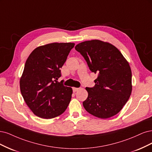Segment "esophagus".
Listing matches in <instances>:
<instances>
[{
	"label": "esophagus",
	"mask_w": 152,
	"mask_h": 152,
	"mask_svg": "<svg viewBox=\"0 0 152 152\" xmlns=\"http://www.w3.org/2000/svg\"><path fill=\"white\" fill-rule=\"evenodd\" d=\"M79 89H80V88H75V87H74V88H72V90H73V91H74V92H76V91L79 90Z\"/></svg>",
	"instance_id": "1"
}]
</instances>
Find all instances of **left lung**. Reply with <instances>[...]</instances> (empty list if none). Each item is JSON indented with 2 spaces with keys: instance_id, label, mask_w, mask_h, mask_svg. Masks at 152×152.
I'll use <instances>...</instances> for the list:
<instances>
[{
  "instance_id": "left-lung-1",
  "label": "left lung",
  "mask_w": 152,
  "mask_h": 152,
  "mask_svg": "<svg viewBox=\"0 0 152 152\" xmlns=\"http://www.w3.org/2000/svg\"><path fill=\"white\" fill-rule=\"evenodd\" d=\"M75 49L85 58L91 72L98 75L94 87H86L85 110L101 119L116 115L129 100L132 73L128 62L112 44L99 40L85 41Z\"/></svg>"
}]
</instances>
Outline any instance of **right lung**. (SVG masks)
<instances>
[{
  "label": "right lung",
  "mask_w": 152,
  "mask_h": 152,
  "mask_svg": "<svg viewBox=\"0 0 152 152\" xmlns=\"http://www.w3.org/2000/svg\"><path fill=\"white\" fill-rule=\"evenodd\" d=\"M74 43H52L30 53L20 78V90L26 105L37 116L52 119L62 114L71 99V88L57 81Z\"/></svg>",
  "instance_id": "right-lung-1"
}]
</instances>
